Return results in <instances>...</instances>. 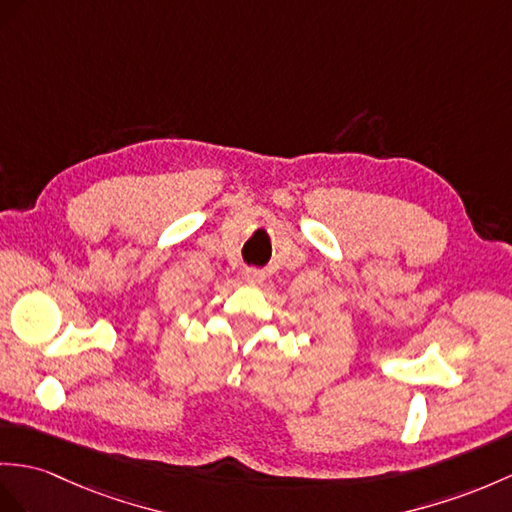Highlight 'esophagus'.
Here are the masks:
<instances>
[{
  "label": "esophagus",
  "mask_w": 512,
  "mask_h": 512,
  "mask_svg": "<svg viewBox=\"0 0 512 512\" xmlns=\"http://www.w3.org/2000/svg\"><path fill=\"white\" fill-rule=\"evenodd\" d=\"M245 280H247L249 284H260V282H265V271H263V269H254V267H249V269H245Z\"/></svg>",
  "instance_id": "obj_1"
}]
</instances>
